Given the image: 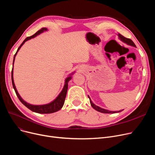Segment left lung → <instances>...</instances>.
<instances>
[{
    "instance_id": "obj_1",
    "label": "left lung",
    "mask_w": 155,
    "mask_h": 155,
    "mask_svg": "<svg viewBox=\"0 0 155 155\" xmlns=\"http://www.w3.org/2000/svg\"><path fill=\"white\" fill-rule=\"evenodd\" d=\"M118 36H119V39H120L122 41H123L124 43H126L127 45H130V46H134V47H136L135 44L134 43V42L131 39H129V38H125L124 36H123V35H121L120 34H118ZM88 97L89 98V99H90V102H91V104L92 105V107L96 110L99 111L100 112H102V113H105V114H114V113H117V112H120L121 111H123V110H119V111H110V110H107V109H102L99 106H97V105H95L91 101L90 97H89L88 95Z\"/></svg>"
}]
</instances>
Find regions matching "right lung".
<instances>
[{"mask_svg": "<svg viewBox=\"0 0 155 155\" xmlns=\"http://www.w3.org/2000/svg\"><path fill=\"white\" fill-rule=\"evenodd\" d=\"M48 31V29L46 28H43L39 30L38 31H37L35 35H33L31 36L28 37L26 38L24 40V41L22 43V44L20 45V46L18 48L17 51H16L15 54H14V60H13V66H14V60H15V57L17 54L18 52L19 51V50H20V48H21V46L24 44L26 41H27L31 39V38H35L36 36L39 35V34L42 33L44 31ZM75 72L71 73V74H70L69 75V77H68L66 79H65V82H64V85L63 87V88L62 89L61 92L60 93V94L58 95V97L56 98L52 101L51 102L47 104H44V105H32L30 104L28 102H26V101H24L22 98L19 95V93L18 92L17 89L15 88V84H14V78H13V67H12V72H11V78H12V86L13 88L14 89V91L15 92L16 95H17L18 99H19V101L24 105L26 107H28L29 109H30L31 110H32V112H35L36 113H39V114H51V113H53L55 112L58 111L59 110H60L63 105L64 104V100L65 98H66V95H67V91H68V83L69 81L71 79V75H73V73Z\"/></svg>", "mask_w": 155, "mask_h": 155, "instance_id": "1", "label": "right lung"}]
</instances>
